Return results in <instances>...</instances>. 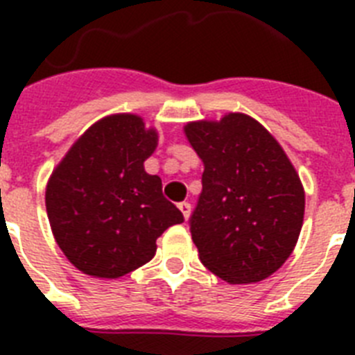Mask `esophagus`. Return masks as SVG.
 Returning <instances> with one entry per match:
<instances>
[{"label": "esophagus", "mask_w": 355, "mask_h": 355, "mask_svg": "<svg viewBox=\"0 0 355 355\" xmlns=\"http://www.w3.org/2000/svg\"><path fill=\"white\" fill-rule=\"evenodd\" d=\"M180 209H181V213H183L184 220H188V218H190V211H192V206H190V202H180Z\"/></svg>", "instance_id": "obj_1"}]
</instances>
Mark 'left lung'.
<instances>
[{
	"label": "left lung",
	"mask_w": 355,
	"mask_h": 355,
	"mask_svg": "<svg viewBox=\"0 0 355 355\" xmlns=\"http://www.w3.org/2000/svg\"><path fill=\"white\" fill-rule=\"evenodd\" d=\"M184 135L205 163L190 216L200 261L229 284L263 281L299 240L306 206L299 174L277 140L245 114L188 122Z\"/></svg>",
	"instance_id": "left-lung-1"
}]
</instances>
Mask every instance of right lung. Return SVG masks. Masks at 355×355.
<instances>
[{
  "mask_svg": "<svg viewBox=\"0 0 355 355\" xmlns=\"http://www.w3.org/2000/svg\"><path fill=\"white\" fill-rule=\"evenodd\" d=\"M158 146L142 117L97 121L72 144L46 187V209L62 252L83 274L117 279L153 259L165 229L184 220L144 162Z\"/></svg>",
  "mask_w": 355,
  "mask_h": 355,
  "instance_id": "add662e5",
  "label": "right lung"
}]
</instances>
